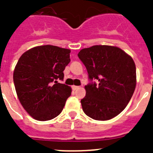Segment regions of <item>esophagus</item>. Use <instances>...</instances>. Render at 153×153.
<instances>
[{
    "mask_svg": "<svg viewBox=\"0 0 153 153\" xmlns=\"http://www.w3.org/2000/svg\"><path fill=\"white\" fill-rule=\"evenodd\" d=\"M79 88V86H74H74H72V89L74 90H78Z\"/></svg>",
    "mask_w": 153,
    "mask_h": 153,
    "instance_id": "1",
    "label": "esophagus"
}]
</instances>
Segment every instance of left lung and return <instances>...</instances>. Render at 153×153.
I'll list each match as a JSON object with an SVG mask.
<instances>
[{
    "label": "left lung",
    "mask_w": 153,
    "mask_h": 153,
    "mask_svg": "<svg viewBox=\"0 0 153 153\" xmlns=\"http://www.w3.org/2000/svg\"><path fill=\"white\" fill-rule=\"evenodd\" d=\"M91 83L85 86L81 105L86 115L96 120L117 117L129 103L136 85V70L129 55L117 47L95 45L78 53ZM96 79L97 85L92 80Z\"/></svg>",
    "instance_id": "8db88e82"
}]
</instances>
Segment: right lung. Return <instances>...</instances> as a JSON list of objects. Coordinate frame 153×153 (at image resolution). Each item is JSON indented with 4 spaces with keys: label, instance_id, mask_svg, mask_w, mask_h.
Masks as SVG:
<instances>
[{
    "label": "right lung",
    "instance_id": "right-lung-1",
    "mask_svg": "<svg viewBox=\"0 0 153 153\" xmlns=\"http://www.w3.org/2000/svg\"><path fill=\"white\" fill-rule=\"evenodd\" d=\"M70 50L52 45L35 47L24 53L13 71V83L24 109L39 121L60 114L71 88L60 83L70 62Z\"/></svg>",
    "mask_w": 153,
    "mask_h": 153
}]
</instances>
